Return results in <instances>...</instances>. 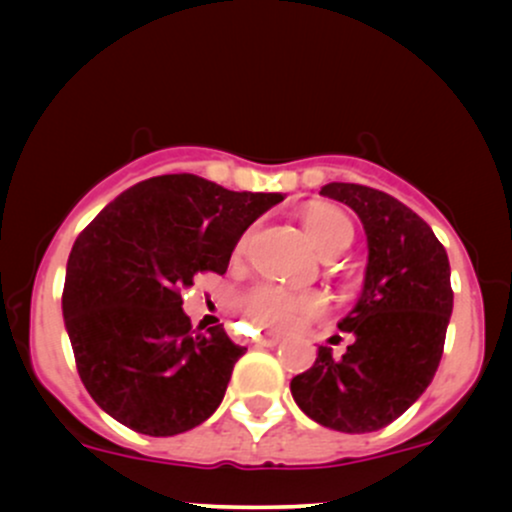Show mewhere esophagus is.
Returning a JSON list of instances; mask_svg holds the SVG:
<instances>
[{"label": "esophagus", "instance_id": "34e87169", "mask_svg": "<svg viewBox=\"0 0 512 512\" xmlns=\"http://www.w3.org/2000/svg\"><path fill=\"white\" fill-rule=\"evenodd\" d=\"M281 342V334L276 332H267V334H260V337L255 339L257 346H276Z\"/></svg>", "mask_w": 512, "mask_h": 512}]
</instances>
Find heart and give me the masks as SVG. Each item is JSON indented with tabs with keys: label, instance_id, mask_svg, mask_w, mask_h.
Returning <instances> with one entry per match:
<instances>
[{
	"label": "heart",
	"instance_id": "b5f03b06",
	"mask_svg": "<svg viewBox=\"0 0 512 512\" xmlns=\"http://www.w3.org/2000/svg\"><path fill=\"white\" fill-rule=\"evenodd\" d=\"M303 226L322 257L346 250L354 238V226H351L349 216L334 207L308 209L303 214ZM240 305L255 325L289 330V327L301 325L308 317L322 313L325 298L315 291L296 293L274 284H257L243 293Z\"/></svg>",
	"mask_w": 512,
	"mask_h": 512
}]
</instances>
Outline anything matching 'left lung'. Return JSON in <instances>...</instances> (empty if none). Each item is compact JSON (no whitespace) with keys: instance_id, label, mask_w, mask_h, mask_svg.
I'll use <instances>...</instances> for the list:
<instances>
[{"instance_id":"obj_1","label":"left lung","mask_w":512,"mask_h":512,"mask_svg":"<svg viewBox=\"0 0 512 512\" xmlns=\"http://www.w3.org/2000/svg\"><path fill=\"white\" fill-rule=\"evenodd\" d=\"M322 197L358 214L368 240L363 291L339 320L354 334L342 358L330 346L291 380L305 416L342 433L380 431L416 402L436 375L452 315L450 262L431 226L399 199L354 182Z\"/></svg>"}]
</instances>
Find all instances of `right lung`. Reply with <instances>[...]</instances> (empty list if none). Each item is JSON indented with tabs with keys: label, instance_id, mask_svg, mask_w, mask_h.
I'll list each match as a JSON object with an SVG mask.
<instances>
[{
	"label": "right lung",
	"instance_id": "1",
	"mask_svg": "<svg viewBox=\"0 0 512 512\" xmlns=\"http://www.w3.org/2000/svg\"><path fill=\"white\" fill-rule=\"evenodd\" d=\"M279 192H233L192 173L158 175L115 197L76 238L62 315L93 402L144 436L207 421L245 346L223 325L192 332L182 289L226 274L240 236Z\"/></svg>",
	"mask_w": 512,
	"mask_h": 512
}]
</instances>
